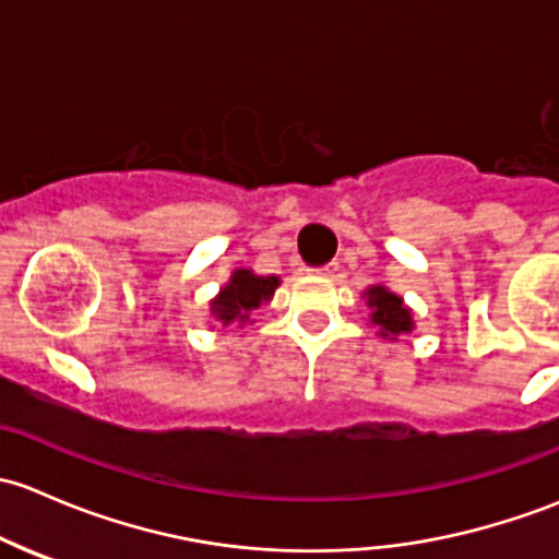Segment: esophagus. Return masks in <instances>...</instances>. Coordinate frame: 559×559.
Segmentation results:
<instances>
[{
	"label": "esophagus",
	"mask_w": 559,
	"mask_h": 559,
	"mask_svg": "<svg viewBox=\"0 0 559 559\" xmlns=\"http://www.w3.org/2000/svg\"><path fill=\"white\" fill-rule=\"evenodd\" d=\"M320 277H328V280H336L338 277V263H328V266L318 269Z\"/></svg>",
	"instance_id": "1"
}]
</instances>
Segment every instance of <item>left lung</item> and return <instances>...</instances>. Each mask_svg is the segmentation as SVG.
<instances>
[{
    "instance_id": "1",
    "label": "left lung",
    "mask_w": 559,
    "mask_h": 559,
    "mask_svg": "<svg viewBox=\"0 0 559 559\" xmlns=\"http://www.w3.org/2000/svg\"><path fill=\"white\" fill-rule=\"evenodd\" d=\"M364 298L366 307L371 309L368 322L377 328V333L382 338L395 342L404 333L414 331V312L406 307L404 298L390 290L388 285H368L364 290Z\"/></svg>"
}]
</instances>
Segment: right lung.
Instances as JSON below:
<instances>
[{"label":"right lung","mask_w":559,"mask_h":559,"mask_svg":"<svg viewBox=\"0 0 559 559\" xmlns=\"http://www.w3.org/2000/svg\"><path fill=\"white\" fill-rule=\"evenodd\" d=\"M280 287V277L269 274H255L252 269H234L231 280L217 290V296L210 301L212 320L228 325H245L250 322L252 312L274 298V290Z\"/></svg>","instance_id":"add662e5"}]
</instances>
